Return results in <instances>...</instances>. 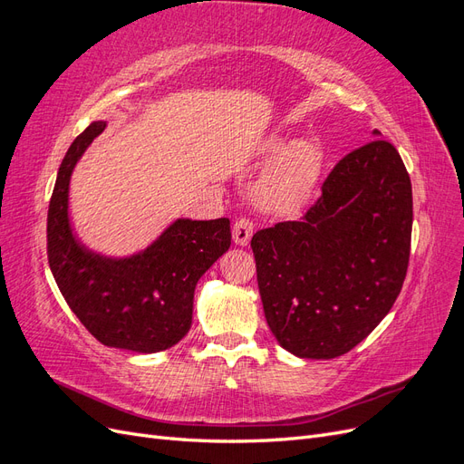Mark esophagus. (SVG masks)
Segmentation results:
<instances>
[{
  "label": "esophagus",
  "mask_w": 464,
  "mask_h": 464,
  "mask_svg": "<svg viewBox=\"0 0 464 464\" xmlns=\"http://www.w3.org/2000/svg\"><path fill=\"white\" fill-rule=\"evenodd\" d=\"M251 236H254V224H251L247 218H240L236 220L234 228H232V240L236 246H247Z\"/></svg>",
  "instance_id": "esophagus-1"
}]
</instances>
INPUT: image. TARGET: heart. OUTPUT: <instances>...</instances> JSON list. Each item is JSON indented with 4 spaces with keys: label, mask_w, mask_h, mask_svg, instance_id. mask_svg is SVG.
Here are the masks:
<instances>
[{
    "label": "heart",
    "mask_w": 464,
    "mask_h": 464,
    "mask_svg": "<svg viewBox=\"0 0 464 464\" xmlns=\"http://www.w3.org/2000/svg\"><path fill=\"white\" fill-rule=\"evenodd\" d=\"M259 152L263 159H271L254 188L259 208L278 217L298 213L321 179L323 149L312 137L286 141L283 135H269Z\"/></svg>",
    "instance_id": "obj_1"
}]
</instances>
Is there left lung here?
<instances>
[{
	"label": "left lung",
	"instance_id": "obj_1",
	"mask_svg": "<svg viewBox=\"0 0 464 464\" xmlns=\"http://www.w3.org/2000/svg\"><path fill=\"white\" fill-rule=\"evenodd\" d=\"M411 234L412 186L397 149L373 139L348 152L304 220L251 237L278 344L298 358L331 360L366 339L402 288Z\"/></svg>",
	"mask_w": 464,
	"mask_h": 464
}]
</instances>
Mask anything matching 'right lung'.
Returning <instances> with one entry per match:
<instances>
[{
    "label": "right lung",
    "mask_w": 464,
    "mask_h": 464,
    "mask_svg": "<svg viewBox=\"0 0 464 464\" xmlns=\"http://www.w3.org/2000/svg\"><path fill=\"white\" fill-rule=\"evenodd\" d=\"M106 125L92 121L62 160L48 208V263L67 305L96 341L139 354L162 353L188 334L195 286L228 251L230 220L176 218L147 247L121 257L89 247L69 217V184Z\"/></svg>",
    "instance_id": "obj_1"
}]
</instances>
